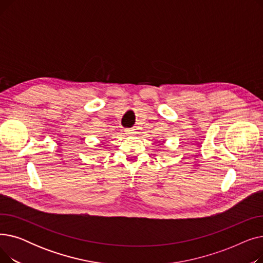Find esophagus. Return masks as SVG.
I'll return each instance as SVG.
<instances>
[{
    "label": "esophagus",
    "mask_w": 263,
    "mask_h": 263,
    "mask_svg": "<svg viewBox=\"0 0 263 263\" xmlns=\"http://www.w3.org/2000/svg\"><path fill=\"white\" fill-rule=\"evenodd\" d=\"M124 132H126V134H128V135H133L135 133L134 129H126L124 130Z\"/></svg>",
    "instance_id": "obj_1"
}]
</instances>
